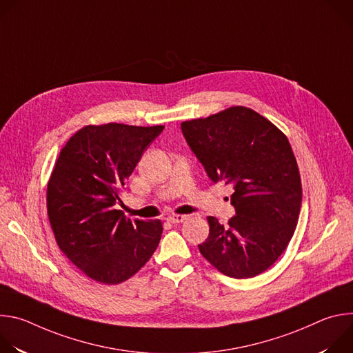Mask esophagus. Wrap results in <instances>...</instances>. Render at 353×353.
I'll use <instances>...</instances> for the list:
<instances>
[{
    "instance_id": "obj_1",
    "label": "esophagus",
    "mask_w": 353,
    "mask_h": 353,
    "mask_svg": "<svg viewBox=\"0 0 353 353\" xmlns=\"http://www.w3.org/2000/svg\"><path fill=\"white\" fill-rule=\"evenodd\" d=\"M166 219L170 223H181V222H184L187 219V216L185 215H169Z\"/></svg>"
}]
</instances>
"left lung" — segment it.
Listing matches in <instances>:
<instances>
[{
    "label": "left lung",
    "instance_id": "8db88e82",
    "mask_svg": "<svg viewBox=\"0 0 353 353\" xmlns=\"http://www.w3.org/2000/svg\"><path fill=\"white\" fill-rule=\"evenodd\" d=\"M183 135L214 181L233 185L236 215L208 216L199 253L230 278H253L288 247L300 214L301 181L286 135L257 112L233 106L181 123Z\"/></svg>",
    "mask_w": 353,
    "mask_h": 353
}]
</instances>
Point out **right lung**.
<instances>
[{"instance_id": "add662e5", "label": "right lung", "mask_w": 353, "mask_h": 353, "mask_svg": "<svg viewBox=\"0 0 353 353\" xmlns=\"http://www.w3.org/2000/svg\"><path fill=\"white\" fill-rule=\"evenodd\" d=\"M163 125H85L61 149L47 184L57 244L90 279L117 285L152 257L162 222L131 221L114 210L125 180Z\"/></svg>"}]
</instances>
